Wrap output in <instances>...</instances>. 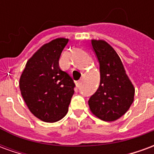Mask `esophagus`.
<instances>
[{
	"label": "esophagus",
	"instance_id": "1",
	"mask_svg": "<svg viewBox=\"0 0 154 154\" xmlns=\"http://www.w3.org/2000/svg\"><path fill=\"white\" fill-rule=\"evenodd\" d=\"M81 85H82V82L81 81H77L76 82V86H77V88H79L81 87Z\"/></svg>",
	"mask_w": 154,
	"mask_h": 154
}]
</instances>
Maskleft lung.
<instances>
[{
  "label": "left lung",
  "mask_w": 154,
  "mask_h": 154,
  "mask_svg": "<svg viewBox=\"0 0 154 154\" xmlns=\"http://www.w3.org/2000/svg\"><path fill=\"white\" fill-rule=\"evenodd\" d=\"M100 64V81L88 105L93 115L104 121H114L124 116L132 105L134 87L125 73L119 55L107 42L91 40Z\"/></svg>",
  "instance_id": "left-lung-1"
}]
</instances>
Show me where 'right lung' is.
<instances>
[{
  "instance_id": "obj_1",
  "label": "right lung",
  "mask_w": 154,
  "mask_h": 154,
  "mask_svg": "<svg viewBox=\"0 0 154 154\" xmlns=\"http://www.w3.org/2000/svg\"><path fill=\"white\" fill-rule=\"evenodd\" d=\"M67 42V38H58L44 44L29 59L20 78V92L29 110L44 122L63 119L74 94L72 78L58 65Z\"/></svg>"
}]
</instances>
